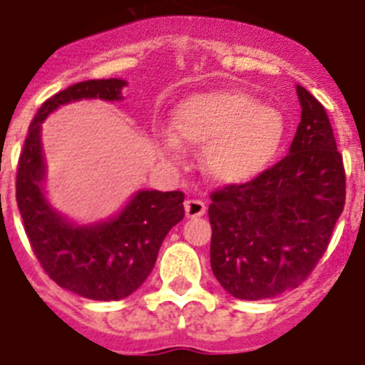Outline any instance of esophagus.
<instances>
[{
    "label": "esophagus",
    "instance_id": "1",
    "mask_svg": "<svg viewBox=\"0 0 365 365\" xmlns=\"http://www.w3.org/2000/svg\"><path fill=\"white\" fill-rule=\"evenodd\" d=\"M206 212V205L199 199H187L185 200V214L187 217H200Z\"/></svg>",
    "mask_w": 365,
    "mask_h": 365
}]
</instances>
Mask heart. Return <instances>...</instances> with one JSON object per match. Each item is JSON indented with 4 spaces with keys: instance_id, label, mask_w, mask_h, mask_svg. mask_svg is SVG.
<instances>
[{
    "instance_id": "1",
    "label": "heart",
    "mask_w": 365,
    "mask_h": 365,
    "mask_svg": "<svg viewBox=\"0 0 365 365\" xmlns=\"http://www.w3.org/2000/svg\"><path fill=\"white\" fill-rule=\"evenodd\" d=\"M284 130L280 111L239 91L197 94L172 115V136L183 145H206V172L222 183L257 176L280 149Z\"/></svg>"
}]
</instances>
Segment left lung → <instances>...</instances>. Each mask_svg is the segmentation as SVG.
Segmentation results:
<instances>
[{"instance_id": "left-lung-1", "label": "left lung", "mask_w": 365, "mask_h": 365, "mask_svg": "<svg viewBox=\"0 0 365 365\" xmlns=\"http://www.w3.org/2000/svg\"><path fill=\"white\" fill-rule=\"evenodd\" d=\"M289 153L246 183L210 195V265L223 289L257 301L297 288L317 267L345 206V166L324 106L297 85Z\"/></svg>"}]
</instances>
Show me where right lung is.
Here are the masks:
<instances>
[{
	"label": "right lung",
	"instance_id": "1",
	"mask_svg": "<svg viewBox=\"0 0 365 365\" xmlns=\"http://www.w3.org/2000/svg\"><path fill=\"white\" fill-rule=\"evenodd\" d=\"M125 85L123 79H91L45 100L30 123L16 172V205L43 271L60 288L94 301L134 294L155 267L166 233L185 216L182 191H138L119 216L79 227L53 210L43 195L45 117L76 100H121Z\"/></svg>",
	"mask_w": 365,
	"mask_h": 365
}]
</instances>
